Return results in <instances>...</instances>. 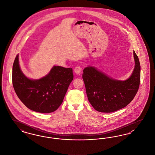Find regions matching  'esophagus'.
Segmentation results:
<instances>
[{"mask_svg":"<svg viewBox=\"0 0 155 155\" xmlns=\"http://www.w3.org/2000/svg\"><path fill=\"white\" fill-rule=\"evenodd\" d=\"M82 71V68L80 66H77L74 68V72L77 74H80Z\"/></svg>","mask_w":155,"mask_h":155,"instance_id":"1","label":"esophagus"}]
</instances>
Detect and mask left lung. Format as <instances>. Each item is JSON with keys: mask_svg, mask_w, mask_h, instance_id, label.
<instances>
[{"mask_svg": "<svg viewBox=\"0 0 155 155\" xmlns=\"http://www.w3.org/2000/svg\"><path fill=\"white\" fill-rule=\"evenodd\" d=\"M135 66L125 81L112 79L93 67L83 70L82 78L87 99L93 108L101 112H112L128 105L136 94L140 83V64L133 51Z\"/></svg>", "mask_w": 155, "mask_h": 155, "instance_id": "8db88e82", "label": "left lung"}]
</instances>
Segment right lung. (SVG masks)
<instances>
[{"mask_svg": "<svg viewBox=\"0 0 155 155\" xmlns=\"http://www.w3.org/2000/svg\"><path fill=\"white\" fill-rule=\"evenodd\" d=\"M73 80V69L54 66L48 74L33 80L22 72L17 55L12 66V85L20 100L32 111L50 113L63 102L68 86Z\"/></svg>", "mask_w": 155, "mask_h": 155, "instance_id": "1", "label": "right lung"}]
</instances>
